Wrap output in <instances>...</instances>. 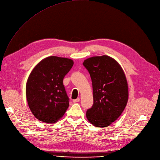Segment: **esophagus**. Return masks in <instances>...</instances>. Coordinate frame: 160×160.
<instances>
[{"label":"esophagus","instance_id":"34e87169","mask_svg":"<svg viewBox=\"0 0 160 160\" xmlns=\"http://www.w3.org/2000/svg\"><path fill=\"white\" fill-rule=\"evenodd\" d=\"M80 101V98H77V99H75V100H73V102L74 103H77V102H78Z\"/></svg>","mask_w":160,"mask_h":160}]
</instances>
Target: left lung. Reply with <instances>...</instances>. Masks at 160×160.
I'll use <instances>...</instances> for the list:
<instances>
[{
	"instance_id": "1",
	"label": "left lung",
	"mask_w": 160,
	"mask_h": 160,
	"mask_svg": "<svg viewBox=\"0 0 160 160\" xmlns=\"http://www.w3.org/2000/svg\"><path fill=\"white\" fill-rule=\"evenodd\" d=\"M83 65L90 74L93 92V105L87 111V119L97 127H108L119 118L128 102L124 71L108 55L89 58Z\"/></svg>"
}]
</instances>
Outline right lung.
<instances>
[{"instance_id": "right-lung-1", "label": "right lung", "mask_w": 160, "mask_h": 160, "mask_svg": "<svg viewBox=\"0 0 160 160\" xmlns=\"http://www.w3.org/2000/svg\"><path fill=\"white\" fill-rule=\"evenodd\" d=\"M73 60L51 56L42 60L31 72L26 86L29 108L36 118L48 123L62 118L69 107L63 79Z\"/></svg>"}]
</instances>
